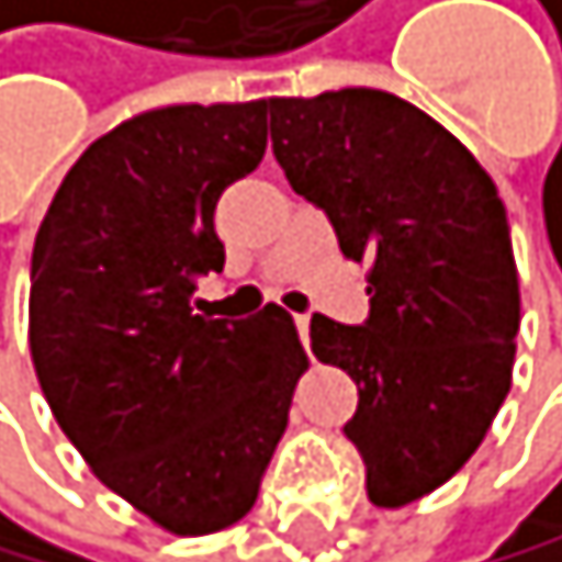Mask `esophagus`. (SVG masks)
<instances>
[{"mask_svg": "<svg viewBox=\"0 0 562 562\" xmlns=\"http://www.w3.org/2000/svg\"><path fill=\"white\" fill-rule=\"evenodd\" d=\"M297 333H301V344L311 353V315H297Z\"/></svg>", "mask_w": 562, "mask_h": 562, "instance_id": "1", "label": "esophagus"}]
</instances>
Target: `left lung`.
<instances>
[{
  "label": "left lung",
  "instance_id": "1",
  "mask_svg": "<svg viewBox=\"0 0 562 562\" xmlns=\"http://www.w3.org/2000/svg\"><path fill=\"white\" fill-rule=\"evenodd\" d=\"M276 162L368 261L364 325L311 318V350L358 382L344 436L368 499L407 506L468 464L510 393L520 290L506 209L446 126L390 91L269 98Z\"/></svg>",
  "mask_w": 562,
  "mask_h": 562
}]
</instances>
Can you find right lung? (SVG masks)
I'll list each match as a JSON object with an SVG mask.
<instances>
[{
	"instance_id": "right-lung-1",
	"label": "right lung",
	"mask_w": 562,
	"mask_h": 562,
	"mask_svg": "<svg viewBox=\"0 0 562 562\" xmlns=\"http://www.w3.org/2000/svg\"><path fill=\"white\" fill-rule=\"evenodd\" d=\"M269 102L166 105L74 162L31 255V358L98 482L172 535L251 510L307 368L293 318L201 315L215 204L265 155Z\"/></svg>"
}]
</instances>
